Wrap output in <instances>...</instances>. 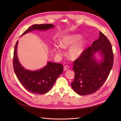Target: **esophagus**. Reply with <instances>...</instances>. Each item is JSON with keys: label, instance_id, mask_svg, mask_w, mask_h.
Wrapping results in <instances>:
<instances>
[{"label": "esophagus", "instance_id": "1", "mask_svg": "<svg viewBox=\"0 0 121 121\" xmlns=\"http://www.w3.org/2000/svg\"><path fill=\"white\" fill-rule=\"evenodd\" d=\"M69 67L68 66V65H65V66L64 67V71H67V70H68V69H69Z\"/></svg>", "mask_w": 121, "mask_h": 121}]
</instances>
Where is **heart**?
<instances>
[{
	"label": "heart",
	"mask_w": 121,
	"mask_h": 121,
	"mask_svg": "<svg viewBox=\"0 0 121 121\" xmlns=\"http://www.w3.org/2000/svg\"><path fill=\"white\" fill-rule=\"evenodd\" d=\"M82 35L73 34L67 35L62 38L60 41V45H54L53 50L57 56H61V47L67 48L71 46L68 52V56L71 60L77 59L82 54L87 45L86 40H82Z\"/></svg>",
	"instance_id": "obj_1"
}]
</instances>
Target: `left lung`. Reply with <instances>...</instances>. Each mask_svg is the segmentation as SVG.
Masks as SVG:
<instances>
[{
    "label": "left lung",
    "instance_id": "8db88e82",
    "mask_svg": "<svg viewBox=\"0 0 121 121\" xmlns=\"http://www.w3.org/2000/svg\"><path fill=\"white\" fill-rule=\"evenodd\" d=\"M98 52L101 59L94 54ZM113 64V54L108 38L99 31V37L91 46L84 51L73 63L75 78L71 83L73 89L81 95L95 92L107 79Z\"/></svg>",
    "mask_w": 121,
    "mask_h": 121
}]
</instances>
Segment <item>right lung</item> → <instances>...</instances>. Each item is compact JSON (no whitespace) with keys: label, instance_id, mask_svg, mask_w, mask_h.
I'll use <instances>...</instances> for the list:
<instances>
[{"label":"right lung","instance_id":"1","mask_svg":"<svg viewBox=\"0 0 121 121\" xmlns=\"http://www.w3.org/2000/svg\"><path fill=\"white\" fill-rule=\"evenodd\" d=\"M54 27L50 24H35L27 29L22 35L34 30L46 31ZM18 41L14 46L13 67L17 77L26 89L34 94H45L52 89L56 79L63 72V65L60 64L48 61L46 65L36 71L25 69L20 64L17 57Z\"/></svg>","mask_w":121,"mask_h":121}]
</instances>
